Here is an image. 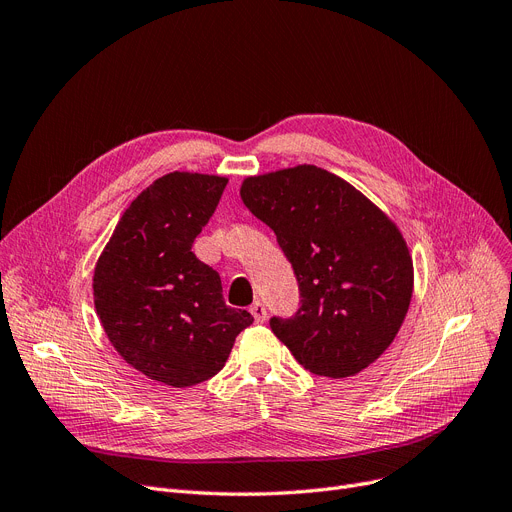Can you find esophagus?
Here are the masks:
<instances>
[{"instance_id":"34e87169","label":"esophagus","mask_w":512,"mask_h":512,"mask_svg":"<svg viewBox=\"0 0 512 512\" xmlns=\"http://www.w3.org/2000/svg\"><path fill=\"white\" fill-rule=\"evenodd\" d=\"M250 312H252L256 323H264V321H266V308H264L262 302H254L252 308H250Z\"/></svg>"}]
</instances>
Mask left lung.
<instances>
[{
	"mask_svg": "<svg viewBox=\"0 0 512 512\" xmlns=\"http://www.w3.org/2000/svg\"><path fill=\"white\" fill-rule=\"evenodd\" d=\"M239 196L294 266L302 306L273 333L314 375L367 369L398 335L415 271L398 225L354 185L314 164L246 177Z\"/></svg>",
	"mask_w": 512,
	"mask_h": 512,
	"instance_id": "left-lung-1",
	"label": "left lung"
}]
</instances>
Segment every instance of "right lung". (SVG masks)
I'll return each mask as SVG.
<instances>
[{
	"label": "right lung",
	"mask_w": 512,
	"mask_h": 512,
	"mask_svg": "<svg viewBox=\"0 0 512 512\" xmlns=\"http://www.w3.org/2000/svg\"><path fill=\"white\" fill-rule=\"evenodd\" d=\"M227 177L168 173L145 187L95 262L93 304L114 350L148 379L191 387L225 367L254 323L229 308L221 277L191 252Z\"/></svg>",
	"instance_id": "add662e5"
}]
</instances>
